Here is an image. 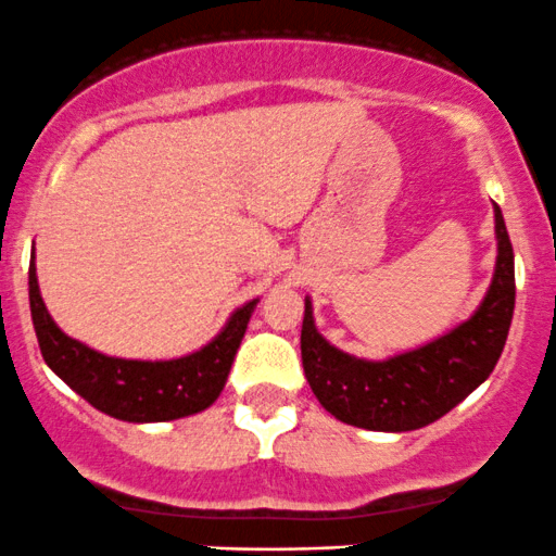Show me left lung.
<instances>
[{
  "mask_svg": "<svg viewBox=\"0 0 556 556\" xmlns=\"http://www.w3.org/2000/svg\"><path fill=\"white\" fill-rule=\"evenodd\" d=\"M494 230V278L478 309L439 339L394 357H354L330 344L315 326L312 299L304 296V376L336 420L383 433L417 430L444 417L494 372L515 312V252L498 204Z\"/></svg>",
  "mask_w": 556,
  "mask_h": 556,
  "instance_id": "8db88e82",
  "label": "left lung"
}]
</instances>
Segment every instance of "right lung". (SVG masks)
<instances>
[{
	"label": "right lung",
	"instance_id": "1",
	"mask_svg": "<svg viewBox=\"0 0 556 556\" xmlns=\"http://www.w3.org/2000/svg\"><path fill=\"white\" fill-rule=\"evenodd\" d=\"M28 299L43 362L99 413L126 422H167L204 413L220 391L260 299L230 312L215 339L176 359H126L73 339L49 315L30 254Z\"/></svg>",
	"mask_w": 556,
	"mask_h": 556
}]
</instances>
